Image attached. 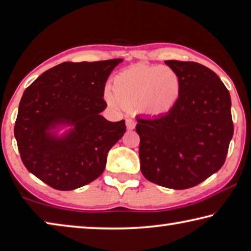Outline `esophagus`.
I'll return each mask as SVG.
<instances>
[{"label":"esophagus","mask_w":251,"mask_h":251,"mask_svg":"<svg viewBox=\"0 0 251 251\" xmlns=\"http://www.w3.org/2000/svg\"><path fill=\"white\" fill-rule=\"evenodd\" d=\"M126 129L128 130H133L135 128V122L132 120V119H126Z\"/></svg>","instance_id":"esophagus-1"}]
</instances>
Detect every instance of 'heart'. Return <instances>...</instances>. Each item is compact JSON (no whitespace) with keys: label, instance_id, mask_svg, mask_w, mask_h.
Listing matches in <instances>:
<instances>
[{"label":"heart","instance_id":"b5f03b06","mask_svg":"<svg viewBox=\"0 0 251 251\" xmlns=\"http://www.w3.org/2000/svg\"><path fill=\"white\" fill-rule=\"evenodd\" d=\"M182 82L178 74L166 66L135 65L117 74L112 92L104 98L113 108L139 107L151 117H163L176 107Z\"/></svg>","mask_w":251,"mask_h":251}]
</instances>
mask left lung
Here are the masks:
<instances>
[{"label":"left lung","instance_id":"left-lung-1","mask_svg":"<svg viewBox=\"0 0 251 251\" xmlns=\"http://www.w3.org/2000/svg\"><path fill=\"white\" fill-rule=\"evenodd\" d=\"M178 74L181 97L163 117L138 118L141 172L149 181L185 190L225 163L234 134L229 91L213 70L194 61L166 60Z\"/></svg>","mask_w":251,"mask_h":251}]
</instances>
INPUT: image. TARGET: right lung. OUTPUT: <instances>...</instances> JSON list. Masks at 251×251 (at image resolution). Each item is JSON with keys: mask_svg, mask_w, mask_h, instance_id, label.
Here are the masks:
<instances>
[{"mask_svg": "<svg viewBox=\"0 0 251 251\" xmlns=\"http://www.w3.org/2000/svg\"><path fill=\"white\" fill-rule=\"evenodd\" d=\"M121 58L65 61L24 91L14 135L25 168L47 185L73 191L98 178L108 152L126 132L125 120L101 116L105 81Z\"/></svg>", "mask_w": 251, "mask_h": 251, "instance_id": "right-lung-1", "label": "right lung"}]
</instances>
